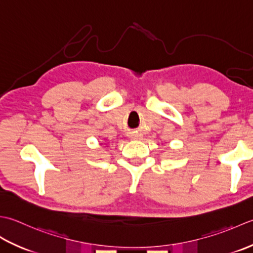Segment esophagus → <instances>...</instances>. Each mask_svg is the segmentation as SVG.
I'll use <instances>...</instances> for the list:
<instances>
[{"instance_id": "obj_1", "label": "esophagus", "mask_w": 253, "mask_h": 253, "mask_svg": "<svg viewBox=\"0 0 253 253\" xmlns=\"http://www.w3.org/2000/svg\"><path fill=\"white\" fill-rule=\"evenodd\" d=\"M130 140H132V141H140V140H142V135L141 134H131L130 135Z\"/></svg>"}]
</instances>
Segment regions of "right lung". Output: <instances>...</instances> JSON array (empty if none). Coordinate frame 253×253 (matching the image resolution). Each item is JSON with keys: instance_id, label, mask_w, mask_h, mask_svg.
<instances>
[{"instance_id": "1", "label": "right lung", "mask_w": 253, "mask_h": 253, "mask_svg": "<svg viewBox=\"0 0 253 253\" xmlns=\"http://www.w3.org/2000/svg\"><path fill=\"white\" fill-rule=\"evenodd\" d=\"M102 144H104V145H106V146L109 145V143H101V145H102Z\"/></svg>"}]
</instances>
